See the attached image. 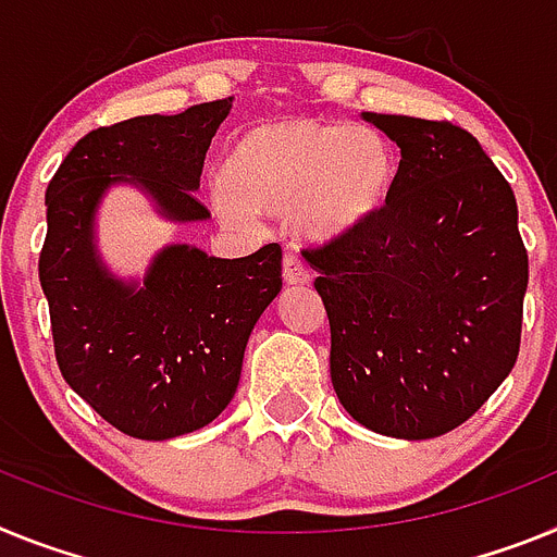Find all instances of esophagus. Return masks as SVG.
<instances>
[{
  "instance_id": "esophagus-1",
  "label": "esophagus",
  "mask_w": 557,
  "mask_h": 557,
  "mask_svg": "<svg viewBox=\"0 0 557 557\" xmlns=\"http://www.w3.org/2000/svg\"><path fill=\"white\" fill-rule=\"evenodd\" d=\"M283 280L285 285H306L311 280V272H308V265L294 255V251H285L283 258Z\"/></svg>"
}]
</instances>
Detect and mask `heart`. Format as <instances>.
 <instances>
[{
  "instance_id": "1",
  "label": "heart",
  "mask_w": 557,
  "mask_h": 557,
  "mask_svg": "<svg viewBox=\"0 0 557 557\" xmlns=\"http://www.w3.org/2000/svg\"><path fill=\"white\" fill-rule=\"evenodd\" d=\"M395 173L393 145L370 125L274 117L235 139L212 205L232 226L285 215L299 240L327 246L379 221Z\"/></svg>"
}]
</instances>
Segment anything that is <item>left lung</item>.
Masks as SVG:
<instances>
[{
  "label": "left lung",
  "mask_w": 557,
  "mask_h": 557,
  "mask_svg": "<svg viewBox=\"0 0 557 557\" xmlns=\"http://www.w3.org/2000/svg\"><path fill=\"white\" fill-rule=\"evenodd\" d=\"M361 117L398 145L400 164L375 224L306 251L331 322V381L370 432L440 437L466 423L519 359V207L466 128Z\"/></svg>",
  "instance_id": "1"
}]
</instances>
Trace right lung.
Segmentation results:
<instances>
[{"mask_svg": "<svg viewBox=\"0 0 557 557\" xmlns=\"http://www.w3.org/2000/svg\"><path fill=\"white\" fill-rule=\"evenodd\" d=\"M230 109L224 98L89 132L47 187L38 280L58 367L128 437L171 440L219 418L238 389L251 327L283 288L277 244L235 260L162 246L143 280L117 277L100 258L95 221L114 185L143 190L173 224L210 219L196 190Z\"/></svg>", "mask_w": 557, "mask_h": 557, "instance_id": "add662e5", "label": "right lung"}]
</instances>
